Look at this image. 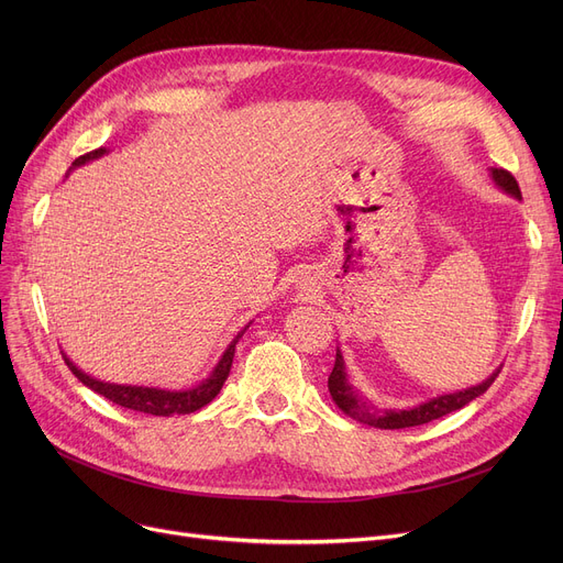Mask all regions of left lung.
Instances as JSON below:
<instances>
[{
	"instance_id": "1",
	"label": "left lung",
	"mask_w": 563,
	"mask_h": 563,
	"mask_svg": "<svg viewBox=\"0 0 563 563\" xmlns=\"http://www.w3.org/2000/svg\"><path fill=\"white\" fill-rule=\"evenodd\" d=\"M490 177L493 183L514 198L522 200L520 196V189H518V183L516 177L505 170V168H490ZM501 367H497L486 380H482L479 386H472V388H465V390H456V393H450V395H438L424 404H418L412 408H374L372 404H367L358 390L351 386L349 383V374H346V365H344V356L342 351L338 346L335 351V365H333V372L329 376V393L333 397V401L338 404V408L342 412H346L349 418L358 420L363 424H369V427H376V429H408V427H420V424H427V422H433L442 416H448V412H454L459 408H463L465 404H470L472 399H477L479 395H484L490 386L493 380L497 378Z\"/></svg>"
}]
</instances>
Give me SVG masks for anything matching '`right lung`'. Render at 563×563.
<instances>
[{"mask_svg": "<svg viewBox=\"0 0 563 563\" xmlns=\"http://www.w3.org/2000/svg\"><path fill=\"white\" fill-rule=\"evenodd\" d=\"M109 155L107 147H98L93 153H86L79 159L73 162L70 168H79L88 162L100 159ZM251 327V321L246 327L234 335V340L225 346L223 356L219 358V363L214 365V369L210 372V376L202 378L200 383L185 390H164V388H147V386H125V383H109V380H100L91 374L81 372L68 356L64 353V361L70 367V372L84 383L86 388H91L93 393L107 397L109 401L130 408V410H139V412H147V416H159V418H168V416H187V412L200 410L202 406L210 404L223 388V383L230 374L232 367V358H234V346L240 342V338L246 333V329Z\"/></svg>", "mask_w": 563, "mask_h": 563, "instance_id": "1", "label": "right lung"}]
</instances>
